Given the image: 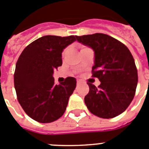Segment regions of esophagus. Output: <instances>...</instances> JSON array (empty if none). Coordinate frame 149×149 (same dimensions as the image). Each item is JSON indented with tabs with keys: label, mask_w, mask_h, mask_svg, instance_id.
<instances>
[{
	"label": "esophagus",
	"mask_w": 149,
	"mask_h": 149,
	"mask_svg": "<svg viewBox=\"0 0 149 149\" xmlns=\"http://www.w3.org/2000/svg\"><path fill=\"white\" fill-rule=\"evenodd\" d=\"M81 84V81H80V80H77V84Z\"/></svg>",
	"instance_id": "34e87169"
}]
</instances>
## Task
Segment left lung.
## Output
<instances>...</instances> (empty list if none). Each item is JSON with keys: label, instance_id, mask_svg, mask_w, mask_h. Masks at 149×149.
I'll list each match as a JSON object with an SVG mask.
<instances>
[{"label": "left lung", "instance_id": "obj_1", "mask_svg": "<svg viewBox=\"0 0 149 149\" xmlns=\"http://www.w3.org/2000/svg\"><path fill=\"white\" fill-rule=\"evenodd\" d=\"M82 45L94 51L93 77L101 84L88 83L89 93L84 103L93 114L110 119L121 114L133 100L138 81L134 59L126 46L103 33L76 36Z\"/></svg>", "mask_w": 149, "mask_h": 149}]
</instances>
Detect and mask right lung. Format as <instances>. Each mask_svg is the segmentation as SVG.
Wrapping results in <instances>:
<instances>
[{"label":"right lung","mask_w":149,"mask_h":149,"mask_svg":"<svg viewBox=\"0 0 149 149\" xmlns=\"http://www.w3.org/2000/svg\"><path fill=\"white\" fill-rule=\"evenodd\" d=\"M76 41V36H45L29 44L16 63L14 84L16 94L25 113L41 123L61 117L68 106L76 80L68 77L55 84L53 72L62 65L61 53Z\"/></svg>","instance_id":"obj_1"}]
</instances>
